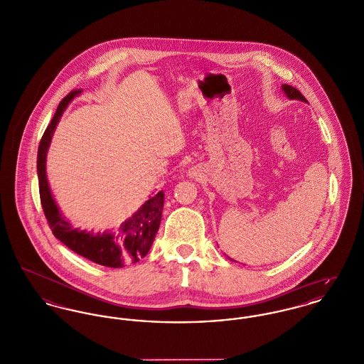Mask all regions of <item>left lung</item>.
Wrapping results in <instances>:
<instances>
[{
  "label": "left lung",
  "instance_id": "8db88e82",
  "mask_svg": "<svg viewBox=\"0 0 364 364\" xmlns=\"http://www.w3.org/2000/svg\"><path fill=\"white\" fill-rule=\"evenodd\" d=\"M282 88H283V92L289 97V99H296V100H302V102H306V99L305 97L298 91V90H295L294 87H291V85H287V84H283L282 85ZM233 261V259H232Z\"/></svg>",
  "mask_w": 364,
  "mask_h": 364
}]
</instances>
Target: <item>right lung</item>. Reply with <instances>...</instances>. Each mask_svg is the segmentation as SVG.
Wrapping results in <instances>:
<instances>
[{"label": "right lung", "instance_id": "obj_1", "mask_svg": "<svg viewBox=\"0 0 364 364\" xmlns=\"http://www.w3.org/2000/svg\"><path fill=\"white\" fill-rule=\"evenodd\" d=\"M80 94L81 90H74L62 99L38 146L37 172L41 205L53 236L75 254L102 267H122L127 264H135L146 257L160 228L164 205L163 191L149 197L145 204L131 218L124 220L116 232L106 230L95 235L94 232L73 228L60 214L49 189L46 166L50 139L68 105Z\"/></svg>", "mask_w": 364, "mask_h": 364}]
</instances>
